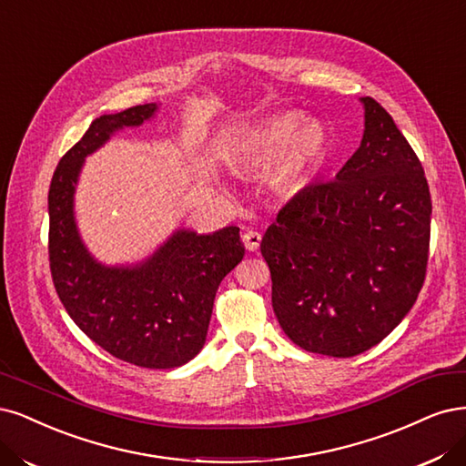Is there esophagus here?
<instances>
[{
	"mask_svg": "<svg viewBox=\"0 0 466 466\" xmlns=\"http://www.w3.org/2000/svg\"><path fill=\"white\" fill-rule=\"evenodd\" d=\"M243 240H245V247H247V250H250V252H254L256 248L260 247V240H262V235L258 233V231H247L245 235H243Z\"/></svg>",
	"mask_w": 466,
	"mask_h": 466,
	"instance_id": "obj_1",
	"label": "esophagus"
}]
</instances>
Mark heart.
I'll use <instances>...</instances> for the list:
<instances>
[{
	"mask_svg": "<svg viewBox=\"0 0 466 466\" xmlns=\"http://www.w3.org/2000/svg\"><path fill=\"white\" fill-rule=\"evenodd\" d=\"M328 148V133L314 119L299 111H283L245 129L238 137L233 162L245 169H258L278 159L274 185L299 187L322 162Z\"/></svg>",
	"mask_w": 466,
	"mask_h": 466,
	"instance_id": "b5f03b06",
	"label": "heart"
}]
</instances>
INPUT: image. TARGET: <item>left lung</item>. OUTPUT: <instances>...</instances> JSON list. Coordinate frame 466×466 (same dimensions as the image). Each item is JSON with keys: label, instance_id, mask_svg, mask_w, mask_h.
<instances>
[{"label": "left lung", "instance_id": "1", "mask_svg": "<svg viewBox=\"0 0 466 466\" xmlns=\"http://www.w3.org/2000/svg\"><path fill=\"white\" fill-rule=\"evenodd\" d=\"M333 181L302 188L262 237L271 307L309 352L349 359L388 337L419 297L431 198L419 156L374 98Z\"/></svg>", "mask_w": 466, "mask_h": 466}]
</instances>
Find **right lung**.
<instances>
[{
    "label": "right lung",
    "instance_id": "1",
    "mask_svg": "<svg viewBox=\"0 0 466 466\" xmlns=\"http://www.w3.org/2000/svg\"><path fill=\"white\" fill-rule=\"evenodd\" d=\"M156 109L144 104L100 116L59 159L47 195V252L59 300L96 345L129 364L167 370L204 347L218 287L245 256L238 228L212 235L179 229L137 266H104L80 240L73 212L85 157L123 127L154 117Z\"/></svg>",
    "mask_w": 466,
    "mask_h": 466
}]
</instances>
